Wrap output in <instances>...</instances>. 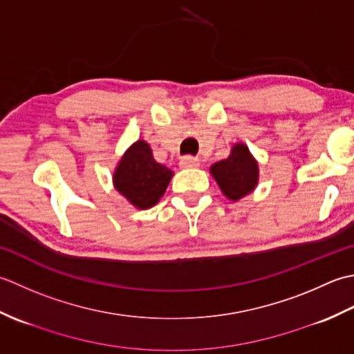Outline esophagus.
<instances>
[{
	"label": "esophagus",
	"instance_id": "obj_1",
	"mask_svg": "<svg viewBox=\"0 0 354 354\" xmlns=\"http://www.w3.org/2000/svg\"><path fill=\"white\" fill-rule=\"evenodd\" d=\"M200 165L198 158L196 157H191V156H185L180 158V167L182 168H197Z\"/></svg>",
	"mask_w": 354,
	"mask_h": 354
}]
</instances>
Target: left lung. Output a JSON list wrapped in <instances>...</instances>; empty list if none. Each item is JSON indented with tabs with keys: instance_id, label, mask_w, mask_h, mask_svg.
<instances>
[{
	"instance_id": "left-lung-1",
	"label": "left lung",
	"mask_w": 354,
	"mask_h": 354,
	"mask_svg": "<svg viewBox=\"0 0 354 354\" xmlns=\"http://www.w3.org/2000/svg\"><path fill=\"white\" fill-rule=\"evenodd\" d=\"M211 174L227 198L240 200L257 186L258 165L248 147L236 143L227 158L212 165Z\"/></svg>"
}]
</instances>
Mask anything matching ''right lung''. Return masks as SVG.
<instances>
[{
    "mask_svg": "<svg viewBox=\"0 0 354 354\" xmlns=\"http://www.w3.org/2000/svg\"><path fill=\"white\" fill-rule=\"evenodd\" d=\"M172 171L157 163L147 142L139 140L122 157L114 172V186L139 209L154 206L171 182Z\"/></svg>",
    "mask_w": 354,
    "mask_h": 354,
    "instance_id": "1",
    "label": "right lung"
}]
</instances>
